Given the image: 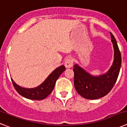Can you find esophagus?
Instances as JSON below:
<instances>
[{
    "mask_svg": "<svg viewBox=\"0 0 127 127\" xmlns=\"http://www.w3.org/2000/svg\"><path fill=\"white\" fill-rule=\"evenodd\" d=\"M65 66L67 69L71 68L73 66V60L71 58H68L66 59L65 62Z\"/></svg>",
    "mask_w": 127,
    "mask_h": 127,
    "instance_id": "obj_1",
    "label": "esophagus"
}]
</instances>
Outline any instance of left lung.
Listing matches in <instances>:
<instances>
[{"mask_svg": "<svg viewBox=\"0 0 127 127\" xmlns=\"http://www.w3.org/2000/svg\"><path fill=\"white\" fill-rule=\"evenodd\" d=\"M110 34L114 48V60L106 73L93 76L77 64L74 65L75 88L81 97L86 99L95 100L104 97L111 90L118 77L122 56L114 35L111 32Z\"/></svg>", "mask_w": 127, "mask_h": 127, "instance_id": "obj_1", "label": "left lung"}]
</instances>
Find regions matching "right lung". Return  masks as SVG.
<instances>
[{"mask_svg":"<svg viewBox=\"0 0 127 127\" xmlns=\"http://www.w3.org/2000/svg\"><path fill=\"white\" fill-rule=\"evenodd\" d=\"M64 70H65V67H64V65L60 66L55 69L48 76V77L43 83H42L39 86H37L35 88H23L18 85L12 78H11V81H12L14 88L20 95L28 99L41 100H43L46 98L48 95L52 92L55 85L56 81Z\"/></svg>","mask_w":127,"mask_h":127,"instance_id":"add662e5","label":"right lung"}]
</instances>
